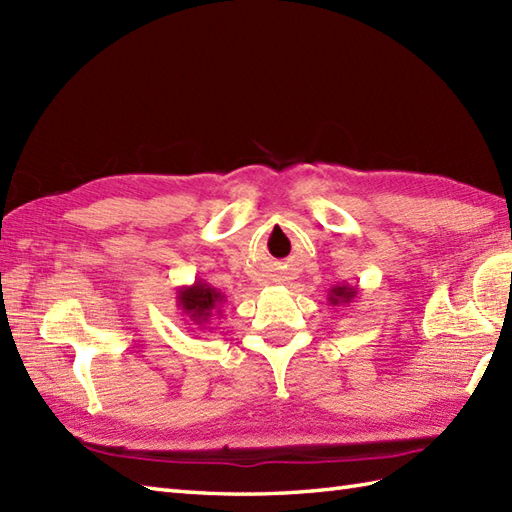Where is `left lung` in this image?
Returning a JSON list of instances; mask_svg holds the SVG:
<instances>
[{
	"mask_svg": "<svg viewBox=\"0 0 512 512\" xmlns=\"http://www.w3.org/2000/svg\"><path fill=\"white\" fill-rule=\"evenodd\" d=\"M358 297V286H350V284H341V286H334L328 292V301L330 306H350V303Z\"/></svg>",
	"mask_w": 512,
	"mask_h": 512,
	"instance_id": "obj_1",
	"label": "left lung"
}]
</instances>
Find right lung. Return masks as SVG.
<instances>
[{"label":"right lung","instance_id":"obj_1","mask_svg":"<svg viewBox=\"0 0 512 512\" xmlns=\"http://www.w3.org/2000/svg\"><path fill=\"white\" fill-rule=\"evenodd\" d=\"M178 308L184 317L189 319V325H195L200 330H209L213 319L222 317V306L226 301L224 292L213 288L209 281L195 279L191 286H182L178 290Z\"/></svg>","mask_w":512,"mask_h":512}]
</instances>
